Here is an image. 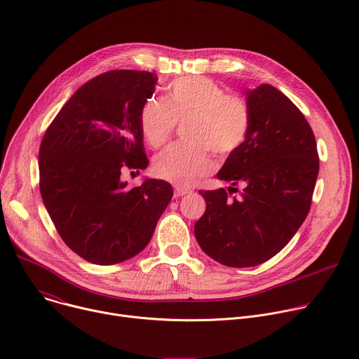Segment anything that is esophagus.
<instances>
[{
  "mask_svg": "<svg viewBox=\"0 0 359 359\" xmlns=\"http://www.w3.org/2000/svg\"><path fill=\"white\" fill-rule=\"evenodd\" d=\"M189 193H190V190L186 187H179V186L175 187V197H180V196H184Z\"/></svg>",
  "mask_w": 359,
  "mask_h": 359,
  "instance_id": "obj_1",
  "label": "esophagus"
}]
</instances>
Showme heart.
<instances>
[{"label":"heart","mask_w":359,"mask_h":359,"mask_svg":"<svg viewBox=\"0 0 359 359\" xmlns=\"http://www.w3.org/2000/svg\"><path fill=\"white\" fill-rule=\"evenodd\" d=\"M190 121L184 137L189 143H176L153 159V172L176 186H193L213 169L209 149L220 159L237 151L250 130L251 115L245 102L226 95L210 78L186 76L175 81L166 100L149 97L139 115L146 142L165 144L176 122Z\"/></svg>","instance_id":"heart-1"}]
</instances>
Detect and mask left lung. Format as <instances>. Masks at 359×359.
<instances>
[{"label": "left lung", "mask_w": 359, "mask_h": 359, "mask_svg": "<svg viewBox=\"0 0 359 359\" xmlns=\"http://www.w3.org/2000/svg\"><path fill=\"white\" fill-rule=\"evenodd\" d=\"M245 104L248 135L217 173L230 187L198 191L206 212L194 224L201 250L236 269L259 266L288 244L310 212L320 170L313 129L283 92L262 83L245 90Z\"/></svg>", "instance_id": "1"}]
</instances>
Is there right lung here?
Instances as JSON below:
<instances>
[{
    "label": "right lung",
    "instance_id": "add662e5",
    "mask_svg": "<svg viewBox=\"0 0 359 359\" xmlns=\"http://www.w3.org/2000/svg\"><path fill=\"white\" fill-rule=\"evenodd\" d=\"M158 76L109 71L82 85L46 129L39 190L61 238L92 264L129 260L150 241L173 197L170 183L128 187L125 168L146 169L139 115Z\"/></svg>",
    "mask_w": 359,
    "mask_h": 359
}]
</instances>
